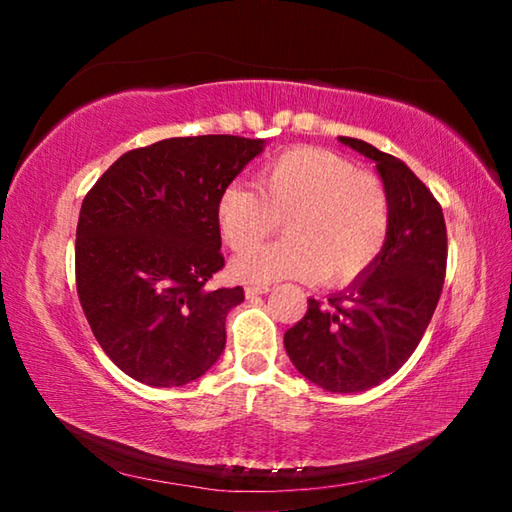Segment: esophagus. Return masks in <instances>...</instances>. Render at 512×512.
Masks as SVG:
<instances>
[{
    "mask_svg": "<svg viewBox=\"0 0 512 512\" xmlns=\"http://www.w3.org/2000/svg\"><path fill=\"white\" fill-rule=\"evenodd\" d=\"M268 291H271V287H268V284H262V287H246V298L253 300L257 296H264V293H268Z\"/></svg>",
    "mask_w": 512,
    "mask_h": 512,
    "instance_id": "1",
    "label": "esophagus"
}]
</instances>
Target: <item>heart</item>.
<instances>
[{
    "instance_id": "obj_1",
    "label": "heart",
    "mask_w": 512,
    "mask_h": 512,
    "mask_svg": "<svg viewBox=\"0 0 512 512\" xmlns=\"http://www.w3.org/2000/svg\"><path fill=\"white\" fill-rule=\"evenodd\" d=\"M259 190L230 183L214 216L225 244L245 253L285 219L288 237L241 255L232 275L241 282L323 280L343 287L366 275L384 253L391 201L384 185L350 160L316 146L277 155L257 176Z\"/></svg>"
}]
</instances>
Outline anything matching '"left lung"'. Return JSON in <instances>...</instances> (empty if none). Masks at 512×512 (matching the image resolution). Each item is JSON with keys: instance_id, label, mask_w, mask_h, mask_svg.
<instances>
[{"instance_id": "left-lung-1", "label": "left lung", "mask_w": 512, "mask_h": 512, "mask_svg": "<svg viewBox=\"0 0 512 512\" xmlns=\"http://www.w3.org/2000/svg\"><path fill=\"white\" fill-rule=\"evenodd\" d=\"M339 142L375 162L391 201V230L366 275L329 296V305L309 298L284 348L311 384L361 393L395 375L418 348L443 291L447 228L443 207L402 160L354 137Z\"/></svg>"}]
</instances>
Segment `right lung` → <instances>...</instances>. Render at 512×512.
I'll return each instance as SVG.
<instances>
[{
	"mask_svg": "<svg viewBox=\"0 0 512 512\" xmlns=\"http://www.w3.org/2000/svg\"><path fill=\"white\" fill-rule=\"evenodd\" d=\"M264 146L171 137L121 155L85 196L76 291L94 339L135 381L185 386L221 357L225 316L244 289L205 287L223 268L214 207Z\"/></svg>",
	"mask_w": 512,
	"mask_h": 512,
	"instance_id": "right-lung-1",
	"label": "right lung"
}]
</instances>
